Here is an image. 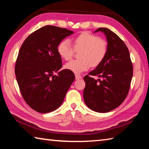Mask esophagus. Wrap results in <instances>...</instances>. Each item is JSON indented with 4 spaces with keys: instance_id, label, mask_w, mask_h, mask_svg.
Wrapping results in <instances>:
<instances>
[{
    "instance_id": "34e87169",
    "label": "esophagus",
    "mask_w": 149,
    "mask_h": 149,
    "mask_svg": "<svg viewBox=\"0 0 149 149\" xmlns=\"http://www.w3.org/2000/svg\"><path fill=\"white\" fill-rule=\"evenodd\" d=\"M75 79H79L81 78V76L79 74H75Z\"/></svg>"
}]
</instances>
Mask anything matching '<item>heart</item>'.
Listing matches in <instances>:
<instances>
[{
    "instance_id": "obj_1",
    "label": "heart",
    "mask_w": 149,
    "mask_h": 149,
    "mask_svg": "<svg viewBox=\"0 0 149 149\" xmlns=\"http://www.w3.org/2000/svg\"><path fill=\"white\" fill-rule=\"evenodd\" d=\"M74 47L68 40H64L58 45L57 50L60 56L65 60L72 58L75 51L79 52L78 60H72L65 65V68L75 74L87 71L91 65L97 67L102 63L108 52V43L104 39L96 35L83 33L73 40Z\"/></svg>"
}]
</instances>
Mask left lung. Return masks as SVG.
<instances>
[{
	"mask_svg": "<svg viewBox=\"0 0 149 149\" xmlns=\"http://www.w3.org/2000/svg\"><path fill=\"white\" fill-rule=\"evenodd\" d=\"M106 35L108 52L97 68L84 77V99L90 109L105 113L122 104L129 92L133 76V65L127 46L118 35L106 27H100ZM97 76L99 79L92 77Z\"/></svg>",
	"mask_w": 149,
	"mask_h": 149,
	"instance_id": "8db88e82",
	"label": "left lung"
}]
</instances>
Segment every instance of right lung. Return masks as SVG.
Returning a JSON list of instances; mask_svg holds the SVG:
<instances>
[{"label":"right lung","instance_id":"add662e5","mask_svg":"<svg viewBox=\"0 0 149 149\" xmlns=\"http://www.w3.org/2000/svg\"><path fill=\"white\" fill-rule=\"evenodd\" d=\"M73 33L45 26L29 35L20 48L15 74L24 100L37 112L49 113L60 107L75 79L72 72L60 70L62 58L57 50L60 42Z\"/></svg>","mask_w":149,"mask_h":149}]
</instances>
